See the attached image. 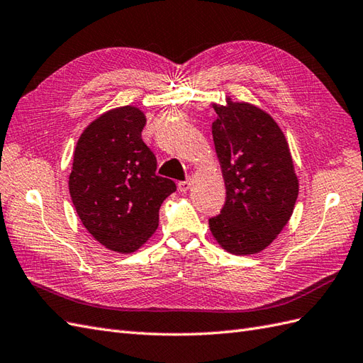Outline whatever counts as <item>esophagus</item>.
Here are the masks:
<instances>
[{
    "label": "esophagus",
    "instance_id": "34e87169",
    "mask_svg": "<svg viewBox=\"0 0 363 363\" xmlns=\"http://www.w3.org/2000/svg\"><path fill=\"white\" fill-rule=\"evenodd\" d=\"M190 181H181V182H178V189L181 190V191H187L189 189H190Z\"/></svg>",
    "mask_w": 363,
    "mask_h": 363
}]
</instances>
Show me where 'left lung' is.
I'll use <instances>...</instances> for the list:
<instances>
[{
	"label": "left lung",
	"instance_id": "1",
	"mask_svg": "<svg viewBox=\"0 0 363 363\" xmlns=\"http://www.w3.org/2000/svg\"><path fill=\"white\" fill-rule=\"evenodd\" d=\"M215 104L213 143L225 182V203L208 219L213 238L238 256L261 253L290 220L299 179L285 135L265 110L225 98Z\"/></svg>",
	"mask_w": 363,
	"mask_h": 363
}]
</instances>
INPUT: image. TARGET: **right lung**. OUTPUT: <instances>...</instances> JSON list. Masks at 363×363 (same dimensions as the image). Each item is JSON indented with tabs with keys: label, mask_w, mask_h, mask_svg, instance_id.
<instances>
[{
	"label": "right lung",
	"mask_w": 363,
	"mask_h": 363,
	"mask_svg": "<svg viewBox=\"0 0 363 363\" xmlns=\"http://www.w3.org/2000/svg\"><path fill=\"white\" fill-rule=\"evenodd\" d=\"M145 115L135 106L111 108L81 133L69 191L82 225L101 245L121 255L141 248L160 225V208L176 190L156 172L141 132Z\"/></svg>",
	"instance_id": "obj_1"
}]
</instances>
